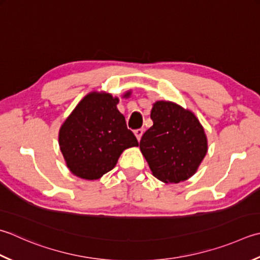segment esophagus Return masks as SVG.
Instances as JSON below:
<instances>
[{
	"instance_id": "1",
	"label": "esophagus",
	"mask_w": 260,
	"mask_h": 260,
	"mask_svg": "<svg viewBox=\"0 0 260 260\" xmlns=\"http://www.w3.org/2000/svg\"><path fill=\"white\" fill-rule=\"evenodd\" d=\"M143 133H144V129L143 128H139V129H135L134 131V134H135V136H136V139L137 140H141V137H142V135H143Z\"/></svg>"
}]
</instances>
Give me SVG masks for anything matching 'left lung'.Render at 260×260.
Returning <instances> with one entry per match:
<instances>
[{"instance_id":"left-lung-1","label":"left lung","mask_w":260,"mask_h":260,"mask_svg":"<svg viewBox=\"0 0 260 260\" xmlns=\"http://www.w3.org/2000/svg\"><path fill=\"white\" fill-rule=\"evenodd\" d=\"M151 126L140 149L154 177L168 184L188 179L207 152L204 128L189 110L169 101H156L151 110Z\"/></svg>"}]
</instances>
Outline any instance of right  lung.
I'll use <instances>...</instances> for the list:
<instances>
[{
  "label": "right lung",
  "mask_w": 260,
  "mask_h": 260,
  "mask_svg": "<svg viewBox=\"0 0 260 260\" xmlns=\"http://www.w3.org/2000/svg\"><path fill=\"white\" fill-rule=\"evenodd\" d=\"M117 104L118 98L108 93L91 92L60 127V151L75 176L99 179L116 166L125 149L139 145Z\"/></svg>",
  "instance_id": "obj_1"
}]
</instances>
